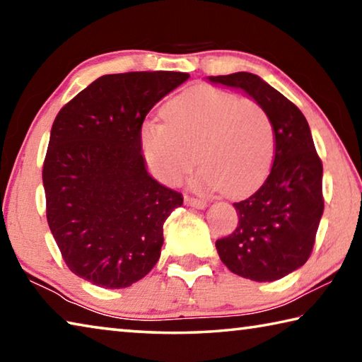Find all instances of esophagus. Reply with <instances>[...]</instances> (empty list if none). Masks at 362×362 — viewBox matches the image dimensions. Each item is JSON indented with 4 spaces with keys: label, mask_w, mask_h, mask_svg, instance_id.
Wrapping results in <instances>:
<instances>
[{
    "label": "esophagus",
    "mask_w": 362,
    "mask_h": 362,
    "mask_svg": "<svg viewBox=\"0 0 362 362\" xmlns=\"http://www.w3.org/2000/svg\"><path fill=\"white\" fill-rule=\"evenodd\" d=\"M185 204L194 207V209H204L207 203L204 199H198V198H192V196H185Z\"/></svg>",
    "instance_id": "obj_1"
}]
</instances>
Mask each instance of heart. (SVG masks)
Returning a JSON list of instances; mask_svg holds the SVG:
<instances>
[{
	"label": "heart",
	"mask_w": 362,
	"mask_h": 362,
	"mask_svg": "<svg viewBox=\"0 0 362 362\" xmlns=\"http://www.w3.org/2000/svg\"><path fill=\"white\" fill-rule=\"evenodd\" d=\"M164 122H145L140 144L151 173L169 185L196 164V188L230 196L250 192L265 179L274 155L272 119L259 102L194 86L163 108Z\"/></svg>",
	"instance_id": "b5f03b06"
}]
</instances>
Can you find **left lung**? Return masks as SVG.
Returning <instances> with one entry per match:
<instances>
[{"label":"left lung","mask_w":362,"mask_h":362,"mask_svg":"<svg viewBox=\"0 0 362 362\" xmlns=\"http://www.w3.org/2000/svg\"><path fill=\"white\" fill-rule=\"evenodd\" d=\"M211 83L241 89L265 108L274 131V159L267 180L233 203L238 226L220 238V260L238 276L272 283L305 265L324 211L322 163L303 113L247 71L209 76Z\"/></svg>","instance_id":"1"}]
</instances>
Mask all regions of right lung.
Returning a JSON list of instances; mask_svg holds the SVG:
<instances>
[{
    "instance_id": "obj_1",
    "label": "right lung",
    "mask_w": 362,
    "mask_h": 362,
    "mask_svg": "<svg viewBox=\"0 0 362 362\" xmlns=\"http://www.w3.org/2000/svg\"><path fill=\"white\" fill-rule=\"evenodd\" d=\"M188 73L103 75L62 107L42 164L46 217L76 276L105 289L129 287L161 255L163 225L182 193L146 173L145 116Z\"/></svg>"
}]
</instances>
